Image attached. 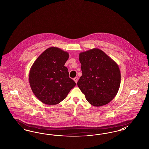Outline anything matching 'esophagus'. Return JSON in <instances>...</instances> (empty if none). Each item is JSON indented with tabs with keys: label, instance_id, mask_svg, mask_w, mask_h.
Returning a JSON list of instances; mask_svg holds the SVG:
<instances>
[{
	"label": "esophagus",
	"instance_id": "1",
	"mask_svg": "<svg viewBox=\"0 0 149 149\" xmlns=\"http://www.w3.org/2000/svg\"><path fill=\"white\" fill-rule=\"evenodd\" d=\"M74 81H75L76 83H77L78 80V77H75V78H74Z\"/></svg>",
	"mask_w": 149,
	"mask_h": 149
}]
</instances>
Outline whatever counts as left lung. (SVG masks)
I'll use <instances>...</instances> for the list:
<instances>
[{
	"instance_id": "8db88e82",
	"label": "left lung",
	"mask_w": 149,
	"mask_h": 149,
	"mask_svg": "<svg viewBox=\"0 0 149 149\" xmlns=\"http://www.w3.org/2000/svg\"><path fill=\"white\" fill-rule=\"evenodd\" d=\"M82 75L78 87L93 106L109 103L116 97L120 84V72L117 63L97 48L79 54Z\"/></svg>"
}]
</instances>
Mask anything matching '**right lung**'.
I'll return each mask as SVG.
<instances>
[{
  "label": "right lung",
  "mask_w": 149,
  "mask_h": 149,
  "mask_svg": "<svg viewBox=\"0 0 149 149\" xmlns=\"http://www.w3.org/2000/svg\"><path fill=\"white\" fill-rule=\"evenodd\" d=\"M69 57L68 52L51 47L44 51L31 66L29 85L36 97L43 103H60L76 85L64 66Z\"/></svg>",
  "instance_id": "add662e5"
}]
</instances>
